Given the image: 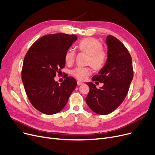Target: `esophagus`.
<instances>
[{"label":"esophagus","mask_w":155,"mask_h":155,"mask_svg":"<svg viewBox=\"0 0 155 155\" xmlns=\"http://www.w3.org/2000/svg\"><path fill=\"white\" fill-rule=\"evenodd\" d=\"M77 85H78L84 84V83L82 82H81V81H80V80H78L77 82Z\"/></svg>","instance_id":"34e87169"}]
</instances>
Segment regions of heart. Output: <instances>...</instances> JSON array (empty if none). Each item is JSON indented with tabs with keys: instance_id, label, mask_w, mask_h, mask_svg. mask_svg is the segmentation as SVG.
I'll return each instance as SVG.
<instances>
[{
	"instance_id": "b5f03b06",
	"label": "heart",
	"mask_w": 155,
	"mask_h": 155,
	"mask_svg": "<svg viewBox=\"0 0 155 155\" xmlns=\"http://www.w3.org/2000/svg\"><path fill=\"white\" fill-rule=\"evenodd\" d=\"M78 48L79 50L88 54V63L91 64L95 69H101L105 64L107 54L103 50V45L95 38H87L81 40ZM75 58V50L70 49L65 53L64 60L67 63L71 64ZM92 73L91 69L89 67H78L71 71V74L79 80H85L87 77Z\"/></svg>"
}]
</instances>
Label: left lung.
I'll return each instance as SVG.
<instances>
[{
  "instance_id": "obj_1",
  "label": "left lung",
  "mask_w": 155,
  "mask_h": 155,
  "mask_svg": "<svg viewBox=\"0 0 155 155\" xmlns=\"http://www.w3.org/2000/svg\"><path fill=\"white\" fill-rule=\"evenodd\" d=\"M106 44V63L99 74L92 78L104 85L98 89L92 82L86 83L90 88L86 103L92 111L101 115L108 114L119 106L133 78L132 58L125 46L111 35L107 36Z\"/></svg>"
}]
</instances>
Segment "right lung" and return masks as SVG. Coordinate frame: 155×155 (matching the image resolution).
<instances>
[{"instance_id": "add662e5", "label": "right lung", "mask_w": 155, "mask_h": 155, "mask_svg": "<svg viewBox=\"0 0 155 155\" xmlns=\"http://www.w3.org/2000/svg\"><path fill=\"white\" fill-rule=\"evenodd\" d=\"M77 39V35L61 32L44 36L24 57L21 72L24 89L32 106L45 114L61 111L77 87L76 80L71 77L60 85L54 78L64 67L65 53Z\"/></svg>"}]
</instances>
